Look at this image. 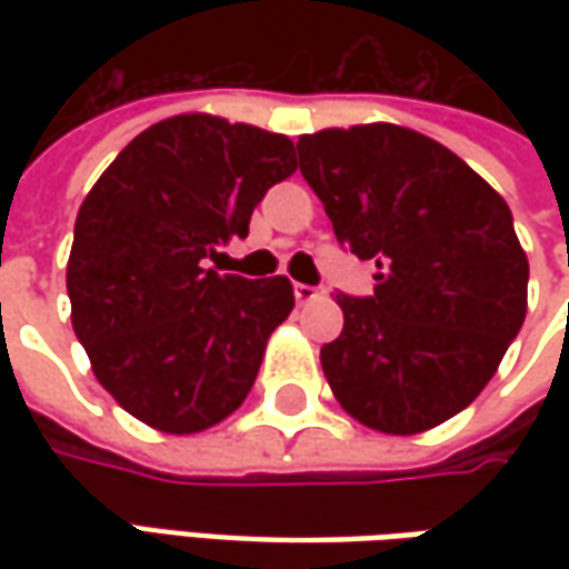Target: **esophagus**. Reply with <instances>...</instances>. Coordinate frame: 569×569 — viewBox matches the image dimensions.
Masks as SVG:
<instances>
[{"label":"esophagus","instance_id":"esophagus-1","mask_svg":"<svg viewBox=\"0 0 569 569\" xmlns=\"http://www.w3.org/2000/svg\"><path fill=\"white\" fill-rule=\"evenodd\" d=\"M322 295L317 284H295V297L297 303H310V300H317V297Z\"/></svg>","mask_w":569,"mask_h":569}]
</instances>
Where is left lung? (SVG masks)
<instances>
[{
	"label": "left lung",
	"mask_w": 569,
	"mask_h": 569,
	"mask_svg": "<svg viewBox=\"0 0 569 569\" xmlns=\"http://www.w3.org/2000/svg\"><path fill=\"white\" fill-rule=\"evenodd\" d=\"M345 250L373 259V295H339L345 329L319 361L341 408L421 433L488 386L526 319L529 262L510 206L449 148L392 122L297 142Z\"/></svg>",
	"instance_id": "8db88e82"
}]
</instances>
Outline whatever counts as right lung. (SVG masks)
I'll use <instances>...</instances> for the list:
<instances>
[{
	"mask_svg": "<svg viewBox=\"0 0 569 569\" xmlns=\"http://www.w3.org/2000/svg\"><path fill=\"white\" fill-rule=\"evenodd\" d=\"M295 170L288 136L183 113L144 129L100 173L78 208L66 288L94 377L132 418L199 433L250 396L295 288L206 259L247 237L252 208Z\"/></svg>",
	"mask_w": 569,
	"mask_h": 569,
	"instance_id": "right-lung-1",
	"label": "right lung"
}]
</instances>
